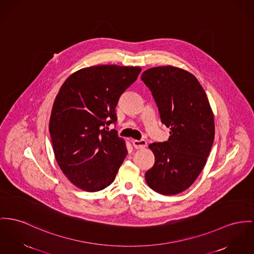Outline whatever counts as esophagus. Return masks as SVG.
I'll return each mask as SVG.
<instances>
[{"instance_id": "obj_1", "label": "esophagus", "mask_w": 254, "mask_h": 254, "mask_svg": "<svg viewBox=\"0 0 254 254\" xmlns=\"http://www.w3.org/2000/svg\"><path fill=\"white\" fill-rule=\"evenodd\" d=\"M132 143L136 149H142L147 145V142H146L145 139H139V140L138 139H133Z\"/></svg>"}]
</instances>
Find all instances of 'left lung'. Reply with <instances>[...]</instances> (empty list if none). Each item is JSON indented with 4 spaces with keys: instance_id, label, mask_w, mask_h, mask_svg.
Listing matches in <instances>:
<instances>
[{
    "instance_id": "8db88e82",
    "label": "left lung",
    "mask_w": 254,
    "mask_h": 254,
    "mask_svg": "<svg viewBox=\"0 0 254 254\" xmlns=\"http://www.w3.org/2000/svg\"><path fill=\"white\" fill-rule=\"evenodd\" d=\"M141 80L152 92L162 123L170 129L168 141L149 145L155 164L145 180L161 194H177L191 186L207 162L215 138L213 111L197 79L184 69L149 68Z\"/></svg>"
}]
</instances>
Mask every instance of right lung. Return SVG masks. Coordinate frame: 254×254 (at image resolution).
Returning a JSON list of instances; mask_svg holds the SVG:
<instances>
[{"instance_id":"1","label":"right lung","mask_w":254,"mask_h":254,"mask_svg":"<svg viewBox=\"0 0 254 254\" xmlns=\"http://www.w3.org/2000/svg\"><path fill=\"white\" fill-rule=\"evenodd\" d=\"M141 68L96 65L83 68L62 85L52 109L49 132L55 158L68 180L85 191L110 186L123 163L127 148L116 130L121 94Z\"/></svg>"}]
</instances>
